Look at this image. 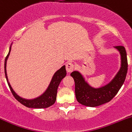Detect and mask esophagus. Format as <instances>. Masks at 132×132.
Wrapping results in <instances>:
<instances>
[{
    "label": "esophagus",
    "mask_w": 132,
    "mask_h": 132,
    "mask_svg": "<svg viewBox=\"0 0 132 132\" xmlns=\"http://www.w3.org/2000/svg\"><path fill=\"white\" fill-rule=\"evenodd\" d=\"M66 71H67L68 73L72 72L74 70L73 64H72L71 62L67 63L66 65Z\"/></svg>",
    "instance_id": "obj_1"
}]
</instances>
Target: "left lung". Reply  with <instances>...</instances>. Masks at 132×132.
<instances>
[{"instance_id": "left-lung-1", "label": "left lung", "mask_w": 132, "mask_h": 132, "mask_svg": "<svg viewBox=\"0 0 132 132\" xmlns=\"http://www.w3.org/2000/svg\"><path fill=\"white\" fill-rule=\"evenodd\" d=\"M121 55V68L116 76L108 84L94 88L85 80L82 74L74 71L70 75L75 81V92L77 101L84 106L96 107L110 102L118 93L125 82L128 71L126 50L122 46L114 47Z\"/></svg>"}]
</instances>
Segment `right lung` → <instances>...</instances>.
Instances as JSON below:
<instances>
[{
  "instance_id": "obj_1",
  "label": "right lung",
  "mask_w": 132,
  "mask_h": 132,
  "mask_svg": "<svg viewBox=\"0 0 132 132\" xmlns=\"http://www.w3.org/2000/svg\"><path fill=\"white\" fill-rule=\"evenodd\" d=\"M11 45H12V43H11V46H10L8 54H7V57L5 59L4 71L7 84H8L9 87L10 88V90H11V93L13 95L15 98H16L19 103H20L28 107V108H46L53 105L55 103L56 98H57V89H58L59 85L60 82L62 80V79L64 78L66 75V70L65 65L62 66L59 70H58L55 73L52 80H51L50 83L48 85V88H47V89H46L45 92L43 94L39 95V97H35L34 98H31V99H27V98H22V97L18 95L15 93V91L13 89L12 87H11V84H10V82L8 80L7 72H6V64H7V59H8L9 55L10 54V52H11Z\"/></svg>"
}]
</instances>
